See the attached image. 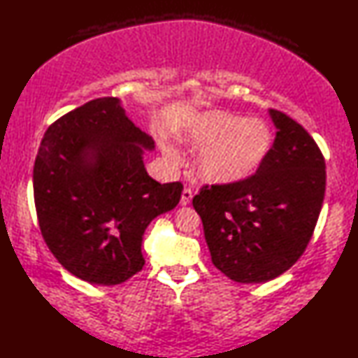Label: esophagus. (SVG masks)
<instances>
[{"mask_svg": "<svg viewBox=\"0 0 358 358\" xmlns=\"http://www.w3.org/2000/svg\"><path fill=\"white\" fill-rule=\"evenodd\" d=\"M192 196H194V192L191 191V189L189 187L183 189V194H181V200H180L181 206H187V204L192 201Z\"/></svg>", "mask_w": 358, "mask_h": 358, "instance_id": "esophagus-1", "label": "esophagus"}]
</instances>
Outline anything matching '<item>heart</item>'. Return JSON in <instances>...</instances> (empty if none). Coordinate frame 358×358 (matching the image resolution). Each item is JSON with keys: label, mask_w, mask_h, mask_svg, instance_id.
Masks as SVG:
<instances>
[{"label": "heart", "mask_w": 358, "mask_h": 358, "mask_svg": "<svg viewBox=\"0 0 358 358\" xmlns=\"http://www.w3.org/2000/svg\"><path fill=\"white\" fill-rule=\"evenodd\" d=\"M191 136L196 146L203 148L199 155L200 173L220 185L250 177L269 155L273 143L266 121L246 120L223 110L206 112L196 118ZM164 154L171 159L180 157L171 144L164 146Z\"/></svg>", "instance_id": "b5f03b06"}]
</instances>
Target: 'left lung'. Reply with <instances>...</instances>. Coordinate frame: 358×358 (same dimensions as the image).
Here are the masks:
<instances>
[{"label": "left lung", "mask_w": 358, "mask_h": 358, "mask_svg": "<svg viewBox=\"0 0 358 358\" xmlns=\"http://www.w3.org/2000/svg\"><path fill=\"white\" fill-rule=\"evenodd\" d=\"M277 127L269 155L250 177L206 185L192 204L212 263L238 283H264L305 252L323 206L324 158L295 120L269 109Z\"/></svg>", "instance_id": "obj_1"}]
</instances>
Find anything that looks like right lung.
Returning a JSON list of instances; mask_svg holds the SVG:
<instances>
[{"label": "right lung", "instance_id": "right-lung-1", "mask_svg": "<svg viewBox=\"0 0 358 358\" xmlns=\"http://www.w3.org/2000/svg\"><path fill=\"white\" fill-rule=\"evenodd\" d=\"M143 149L154 140L103 96L45 131L34 166V196L45 245L64 269L90 285L115 286L144 266L143 235L177 206L183 185L150 178Z\"/></svg>", "mask_w": 358, "mask_h": 358}]
</instances>
